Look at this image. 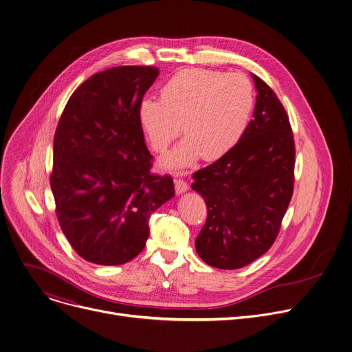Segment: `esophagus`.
<instances>
[{
	"instance_id": "1",
	"label": "esophagus",
	"mask_w": 352,
	"mask_h": 352,
	"mask_svg": "<svg viewBox=\"0 0 352 352\" xmlns=\"http://www.w3.org/2000/svg\"><path fill=\"white\" fill-rule=\"evenodd\" d=\"M174 185H175V192H177V195H181V193H184V192H186V190L189 189L188 184H186L184 179H179V178H177V179L174 181Z\"/></svg>"
}]
</instances>
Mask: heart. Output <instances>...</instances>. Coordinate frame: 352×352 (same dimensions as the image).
Segmentation results:
<instances>
[{"mask_svg": "<svg viewBox=\"0 0 352 352\" xmlns=\"http://www.w3.org/2000/svg\"><path fill=\"white\" fill-rule=\"evenodd\" d=\"M255 107L254 85L243 74L209 69H184L162 89L160 100L143 98L138 118L156 152H164L179 135V142L162 160L170 170L227 155L245 133Z\"/></svg>", "mask_w": 352, "mask_h": 352, "instance_id": "1", "label": "heart"}]
</instances>
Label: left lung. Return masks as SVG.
<instances>
[{"instance_id": "8db88e82", "label": "left lung", "mask_w": 352, "mask_h": 352, "mask_svg": "<svg viewBox=\"0 0 352 352\" xmlns=\"http://www.w3.org/2000/svg\"><path fill=\"white\" fill-rule=\"evenodd\" d=\"M258 90L254 120L241 140L193 174L208 219L195 248L209 266L234 270L266 254L276 241L294 189L295 143L288 116L270 86Z\"/></svg>"}]
</instances>
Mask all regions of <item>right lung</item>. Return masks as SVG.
Wrapping results in <instances>:
<instances>
[{
	"instance_id": "add662e5",
	"label": "right lung",
	"mask_w": 352,
	"mask_h": 352,
	"mask_svg": "<svg viewBox=\"0 0 352 352\" xmlns=\"http://www.w3.org/2000/svg\"><path fill=\"white\" fill-rule=\"evenodd\" d=\"M155 67H116L69 97L54 136L50 184L60 227L87 262L117 266L138 256L148 219L174 193L170 175L150 173L138 110Z\"/></svg>"
}]
</instances>
